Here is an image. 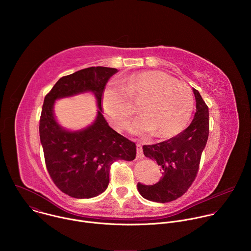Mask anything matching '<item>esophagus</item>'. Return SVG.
<instances>
[{
	"instance_id": "34e87169",
	"label": "esophagus",
	"mask_w": 251,
	"mask_h": 251,
	"mask_svg": "<svg viewBox=\"0 0 251 251\" xmlns=\"http://www.w3.org/2000/svg\"><path fill=\"white\" fill-rule=\"evenodd\" d=\"M143 157H144V154H143L142 146L140 144H137V158L142 159Z\"/></svg>"
}]
</instances>
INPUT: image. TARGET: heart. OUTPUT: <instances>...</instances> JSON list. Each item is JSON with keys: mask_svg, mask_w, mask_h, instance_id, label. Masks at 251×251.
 Here are the masks:
<instances>
[{"mask_svg": "<svg viewBox=\"0 0 251 251\" xmlns=\"http://www.w3.org/2000/svg\"><path fill=\"white\" fill-rule=\"evenodd\" d=\"M102 103L111 124L123 129L141 103L143 116L136 118L129 131L136 135L155 132L160 138L180 133L188 124L195 106L191 88L162 71H145L120 81H111L104 89Z\"/></svg>", "mask_w": 251, "mask_h": 251, "instance_id": "b5f03b06", "label": "heart"}]
</instances>
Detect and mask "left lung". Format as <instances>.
I'll return each instance as SVG.
<instances>
[{"mask_svg":"<svg viewBox=\"0 0 251 251\" xmlns=\"http://www.w3.org/2000/svg\"><path fill=\"white\" fill-rule=\"evenodd\" d=\"M193 91L197 110L190 126L169 140L143 146L144 155L156 161L162 171V177L157 184L137 185L140 195L148 201H175L188 191L197 176L208 138L209 122L207 105L197 89L193 88Z\"/></svg>","mask_w":251,"mask_h":251,"instance_id":"1","label":"left lung"}]
</instances>
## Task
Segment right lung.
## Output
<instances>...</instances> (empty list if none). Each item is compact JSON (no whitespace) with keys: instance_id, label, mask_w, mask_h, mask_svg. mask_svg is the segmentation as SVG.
<instances>
[{"instance_id":"obj_1","label":"right lung","mask_w":251,"mask_h":251,"mask_svg":"<svg viewBox=\"0 0 251 251\" xmlns=\"http://www.w3.org/2000/svg\"><path fill=\"white\" fill-rule=\"evenodd\" d=\"M116 68L92 66L61 77L46 95L40 119V138L48 172L55 186L75 199L102 194L109 184L111 165L133 161L135 143L113 130L102 115L101 100L106 83ZM92 92L99 107L95 122L70 131L61 127L53 114L55 100Z\"/></svg>"}]
</instances>
